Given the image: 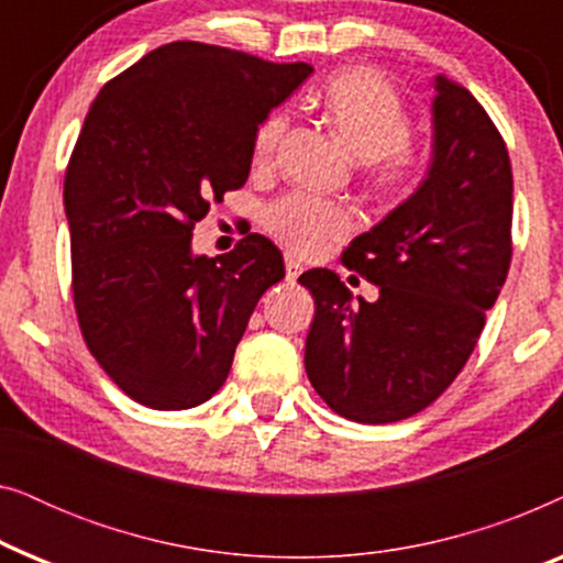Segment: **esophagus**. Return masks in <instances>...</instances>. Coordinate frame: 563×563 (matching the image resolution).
Here are the masks:
<instances>
[{
  "instance_id": "34e87169",
  "label": "esophagus",
  "mask_w": 563,
  "mask_h": 563,
  "mask_svg": "<svg viewBox=\"0 0 563 563\" xmlns=\"http://www.w3.org/2000/svg\"><path fill=\"white\" fill-rule=\"evenodd\" d=\"M284 266H287V282L295 284L297 276L302 274V264L295 256H284Z\"/></svg>"
}]
</instances>
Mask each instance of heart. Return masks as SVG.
I'll return each instance as SVG.
<instances>
[{
    "mask_svg": "<svg viewBox=\"0 0 563 563\" xmlns=\"http://www.w3.org/2000/svg\"><path fill=\"white\" fill-rule=\"evenodd\" d=\"M320 102L325 118L353 158L372 166L374 181L384 189H399L415 176L418 158L410 148V114L402 97L379 71L351 66L322 84ZM287 118L272 112L253 135L256 166L272 164ZM266 228L291 251L314 256L333 241L351 233L353 218L341 205L310 195H287L266 210Z\"/></svg>",
    "mask_w": 563,
    "mask_h": 563,
    "instance_id": "heart-1",
    "label": "heart"
}]
</instances>
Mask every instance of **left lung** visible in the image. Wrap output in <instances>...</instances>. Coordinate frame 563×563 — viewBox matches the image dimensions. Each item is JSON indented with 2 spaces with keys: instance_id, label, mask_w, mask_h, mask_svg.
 Masks as SVG:
<instances>
[{
  "instance_id": "1",
  "label": "left lung",
  "mask_w": 563,
  "mask_h": 563,
  "mask_svg": "<svg viewBox=\"0 0 563 563\" xmlns=\"http://www.w3.org/2000/svg\"><path fill=\"white\" fill-rule=\"evenodd\" d=\"M433 87L426 179L343 253L379 297L353 302L330 268L299 276L314 299L307 376L330 410L366 426L405 420L443 395L510 268L512 168L503 135L461 84L438 74Z\"/></svg>"
}]
</instances>
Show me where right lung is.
Returning <instances> with one entry per match:
<instances>
[{
	"label": "right lung",
	"instance_id": "add662e5",
	"mask_svg": "<svg viewBox=\"0 0 563 563\" xmlns=\"http://www.w3.org/2000/svg\"><path fill=\"white\" fill-rule=\"evenodd\" d=\"M312 74L191 41L151 51L89 107L68 161L74 305L91 356L153 410H189L225 384L258 299L284 279L268 238L207 258L191 230L241 189L253 135Z\"/></svg>",
	"mask_w": 563,
	"mask_h": 563
}]
</instances>
